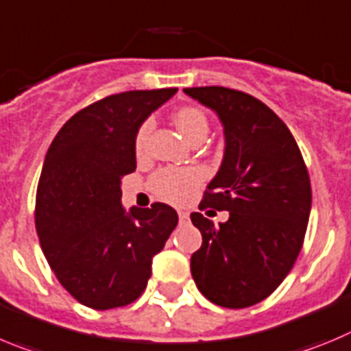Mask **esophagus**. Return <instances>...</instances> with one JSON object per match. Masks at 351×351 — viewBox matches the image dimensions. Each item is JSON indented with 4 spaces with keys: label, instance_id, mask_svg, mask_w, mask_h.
Wrapping results in <instances>:
<instances>
[{
    "label": "esophagus",
    "instance_id": "1",
    "mask_svg": "<svg viewBox=\"0 0 351 351\" xmlns=\"http://www.w3.org/2000/svg\"><path fill=\"white\" fill-rule=\"evenodd\" d=\"M188 217H189L188 212L179 210V221H181V223H186V221H188Z\"/></svg>",
    "mask_w": 351,
    "mask_h": 351
}]
</instances>
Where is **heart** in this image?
<instances>
[{"label": "heart", "instance_id": "heart-1", "mask_svg": "<svg viewBox=\"0 0 351 351\" xmlns=\"http://www.w3.org/2000/svg\"><path fill=\"white\" fill-rule=\"evenodd\" d=\"M173 123L179 128L186 141L197 143L204 141L208 134V120L202 109L195 106H186L176 111ZM153 121L146 120L139 125L134 139V149L137 156H144L147 151V141H149ZM204 181V173L198 169H176V167H165L160 169L151 178L149 186L153 193L162 200L170 204H184L191 198L193 191Z\"/></svg>", "mask_w": 351, "mask_h": 351}]
</instances>
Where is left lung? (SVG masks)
Wrapping results in <instances>:
<instances>
[{"instance_id": "obj_1", "label": "left lung", "mask_w": 351, "mask_h": 351, "mask_svg": "<svg viewBox=\"0 0 351 351\" xmlns=\"http://www.w3.org/2000/svg\"><path fill=\"white\" fill-rule=\"evenodd\" d=\"M184 94L215 111L226 141L200 210L230 212L219 226L191 214L204 240L191 256L193 280L214 304L252 306L284 282L300 256L311 208L310 176L287 125L259 99L224 86H195Z\"/></svg>"}]
</instances>
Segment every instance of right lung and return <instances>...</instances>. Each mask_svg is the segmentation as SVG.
<instances>
[{"mask_svg":"<svg viewBox=\"0 0 351 351\" xmlns=\"http://www.w3.org/2000/svg\"><path fill=\"white\" fill-rule=\"evenodd\" d=\"M178 88L130 90L86 106L64 123L45 156L36 231L57 280L76 301L111 310L146 289L154 254L178 226L170 205L121 207V179L136 170L139 125Z\"/></svg>","mask_w":351,"mask_h":351,"instance_id":"obj_1","label":"right lung"}]
</instances>
